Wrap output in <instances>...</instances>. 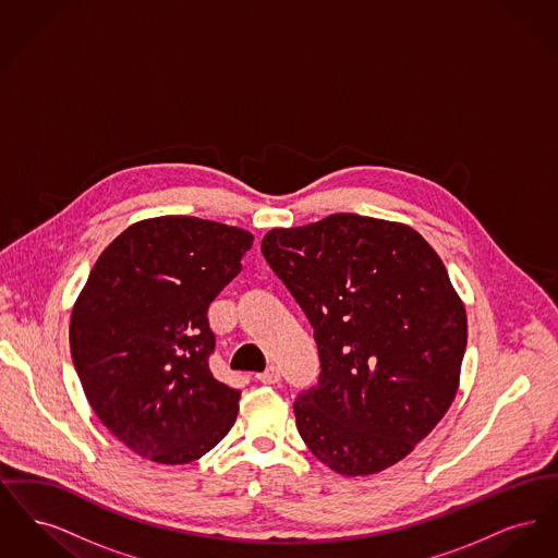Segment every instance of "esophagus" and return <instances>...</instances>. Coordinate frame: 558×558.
I'll return each mask as SVG.
<instances>
[{
	"label": "esophagus",
	"instance_id": "34e87169",
	"mask_svg": "<svg viewBox=\"0 0 558 558\" xmlns=\"http://www.w3.org/2000/svg\"><path fill=\"white\" fill-rule=\"evenodd\" d=\"M257 380L264 385H276L280 380V368L278 366H269L266 372L257 374Z\"/></svg>",
	"mask_w": 558,
	"mask_h": 558
}]
</instances>
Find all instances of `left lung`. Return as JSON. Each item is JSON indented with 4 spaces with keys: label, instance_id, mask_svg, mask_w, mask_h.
<instances>
[{
    "label": "left lung",
    "instance_id": "1",
    "mask_svg": "<svg viewBox=\"0 0 558 558\" xmlns=\"http://www.w3.org/2000/svg\"><path fill=\"white\" fill-rule=\"evenodd\" d=\"M262 253L301 305L319 380L294 401L312 453L347 477L405 458L456 398L466 312L416 230L355 213L274 228Z\"/></svg>",
    "mask_w": 558,
    "mask_h": 558
}]
</instances>
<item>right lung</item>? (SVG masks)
Returning a JSON list of instances; mask_svg holds the SVG:
<instances>
[{
  "label": "right lung",
  "instance_id": "add662e5",
  "mask_svg": "<svg viewBox=\"0 0 558 558\" xmlns=\"http://www.w3.org/2000/svg\"><path fill=\"white\" fill-rule=\"evenodd\" d=\"M253 234L162 215L121 232L71 314V355L96 416L130 450L187 464L234 425L240 391L209 371L207 310L242 269Z\"/></svg>",
  "mask_w": 558,
  "mask_h": 558
}]
</instances>
